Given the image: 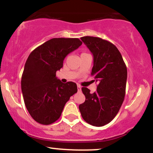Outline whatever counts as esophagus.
I'll list each match as a JSON object with an SVG mask.
<instances>
[{"label":"esophagus","instance_id":"esophagus-1","mask_svg":"<svg viewBox=\"0 0 153 153\" xmlns=\"http://www.w3.org/2000/svg\"><path fill=\"white\" fill-rule=\"evenodd\" d=\"M80 90H81V87H80V85H78V91H80Z\"/></svg>","mask_w":153,"mask_h":153}]
</instances>
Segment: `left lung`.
Here are the masks:
<instances>
[{
    "instance_id": "1",
    "label": "left lung",
    "mask_w": 153,
    "mask_h": 153,
    "mask_svg": "<svg viewBox=\"0 0 153 153\" xmlns=\"http://www.w3.org/2000/svg\"><path fill=\"white\" fill-rule=\"evenodd\" d=\"M94 55L91 75L99 82L96 92L85 87V101L79 105L82 119L91 125L102 127L118 114L124 99L127 69L117 47L107 40L94 36L80 38Z\"/></svg>"
}]
</instances>
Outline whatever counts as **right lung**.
<instances>
[{
    "mask_svg": "<svg viewBox=\"0 0 153 153\" xmlns=\"http://www.w3.org/2000/svg\"><path fill=\"white\" fill-rule=\"evenodd\" d=\"M81 45L78 38H53L28 57L22 91L26 108L36 122L49 125L56 122L67 101L78 91L76 83H63L56 78V72L62 68L65 57Z\"/></svg>",
    "mask_w": 153,
    "mask_h": 153,
    "instance_id": "obj_1",
    "label": "right lung"
}]
</instances>
